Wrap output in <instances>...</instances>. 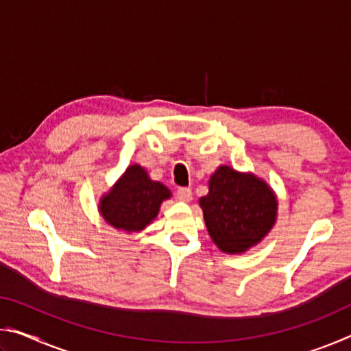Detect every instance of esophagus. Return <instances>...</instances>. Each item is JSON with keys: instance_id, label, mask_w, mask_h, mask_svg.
<instances>
[{"instance_id": "obj_1", "label": "esophagus", "mask_w": 351, "mask_h": 351, "mask_svg": "<svg viewBox=\"0 0 351 351\" xmlns=\"http://www.w3.org/2000/svg\"><path fill=\"white\" fill-rule=\"evenodd\" d=\"M176 198L184 203H189L192 199V189L190 187H180L176 190Z\"/></svg>"}]
</instances>
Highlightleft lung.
I'll list each match as a JSON object with an SVG mask.
<instances>
[{
  "mask_svg": "<svg viewBox=\"0 0 351 351\" xmlns=\"http://www.w3.org/2000/svg\"><path fill=\"white\" fill-rule=\"evenodd\" d=\"M209 235L223 252H245L269 232L277 201L272 190L254 175L221 165L199 199Z\"/></svg>",
  "mask_w": 351,
  "mask_h": 351,
  "instance_id": "obj_1",
  "label": "left lung"
}]
</instances>
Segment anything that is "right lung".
Segmentation results:
<instances>
[{"mask_svg":"<svg viewBox=\"0 0 351 351\" xmlns=\"http://www.w3.org/2000/svg\"><path fill=\"white\" fill-rule=\"evenodd\" d=\"M167 198L170 190L164 184L152 181L141 165H132L100 201V212L112 228L138 232L154 219L159 206Z\"/></svg>","mask_w":351,"mask_h":351,"instance_id":"obj_1","label":"right lung"}]
</instances>
